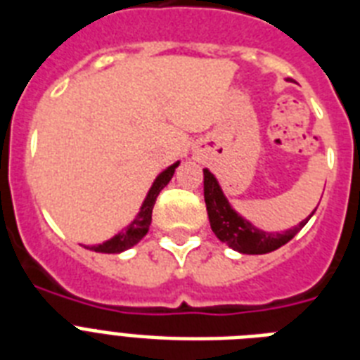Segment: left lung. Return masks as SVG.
I'll list each match as a JSON object with an SVG mask.
<instances>
[{
	"label": "left lung",
	"mask_w": 360,
	"mask_h": 360,
	"mask_svg": "<svg viewBox=\"0 0 360 360\" xmlns=\"http://www.w3.org/2000/svg\"><path fill=\"white\" fill-rule=\"evenodd\" d=\"M204 202H206V210H208L210 226L215 232V236L223 243L232 247L234 251L243 252V255H264V252H271L278 247H283L307 225V221L314 214L312 212L297 226L286 230L283 234L262 232V230L255 229L249 221L241 219L240 215L230 208L219 184L208 169H204Z\"/></svg>",
	"instance_id": "obj_1"
}]
</instances>
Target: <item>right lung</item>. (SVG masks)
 <instances>
[{"label":"right lung","instance_id":"right-lung-1","mask_svg":"<svg viewBox=\"0 0 360 360\" xmlns=\"http://www.w3.org/2000/svg\"><path fill=\"white\" fill-rule=\"evenodd\" d=\"M178 167V163H174V165H171L169 169H165V171L160 174V176L156 178V182L152 184L150 191H148V195H146L145 202H143V206H141V212L139 215L135 217V221L131 223L128 229H124L122 232H119V234L115 236V238H111V240L103 241V243H100V245H93L91 247V251H96V252H122L126 251V249H130V247H134L137 241H141V238L148 232V226H150L152 223V210H154V204H156V198L158 195H160V191H162L163 188H165L167 184H169V180L172 178V174H174V169Z\"/></svg>","mask_w":360,"mask_h":360}]
</instances>
